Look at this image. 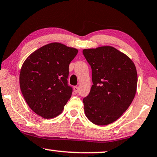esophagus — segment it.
<instances>
[{
	"label": "esophagus",
	"mask_w": 157,
	"mask_h": 157,
	"mask_svg": "<svg viewBox=\"0 0 157 157\" xmlns=\"http://www.w3.org/2000/svg\"><path fill=\"white\" fill-rule=\"evenodd\" d=\"M73 90H74V92L75 94H77L78 92V87H77V86H75V87H73Z\"/></svg>",
	"instance_id": "1"
}]
</instances>
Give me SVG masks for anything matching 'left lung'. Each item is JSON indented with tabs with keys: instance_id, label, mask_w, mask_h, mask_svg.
<instances>
[{
	"instance_id": "8db88e82",
	"label": "left lung",
	"mask_w": 157,
	"mask_h": 157,
	"mask_svg": "<svg viewBox=\"0 0 157 157\" xmlns=\"http://www.w3.org/2000/svg\"><path fill=\"white\" fill-rule=\"evenodd\" d=\"M91 66L92 85L83 99L85 113L94 124L115 122L133 101L137 86V72L133 61L112 46L84 49Z\"/></svg>"
}]
</instances>
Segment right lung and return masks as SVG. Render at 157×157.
<instances>
[{
    "label": "right lung",
    "instance_id": "obj_1",
    "mask_svg": "<svg viewBox=\"0 0 157 157\" xmlns=\"http://www.w3.org/2000/svg\"><path fill=\"white\" fill-rule=\"evenodd\" d=\"M76 48L59 43L45 45L30 55L20 72V87L28 105L45 119L58 116L71 98L69 65Z\"/></svg>",
    "mask_w": 157,
    "mask_h": 157
}]
</instances>
